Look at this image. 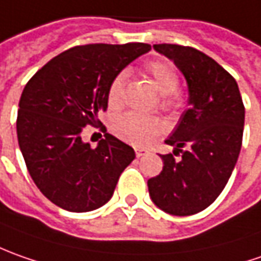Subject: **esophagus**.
I'll return each mask as SVG.
<instances>
[{"label": "esophagus", "mask_w": 261, "mask_h": 261, "mask_svg": "<svg viewBox=\"0 0 261 261\" xmlns=\"http://www.w3.org/2000/svg\"><path fill=\"white\" fill-rule=\"evenodd\" d=\"M148 151L146 148H136V154H137V158H141V156H144V154H147Z\"/></svg>", "instance_id": "esophagus-1"}]
</instances>
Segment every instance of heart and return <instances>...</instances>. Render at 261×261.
<instances>
[{
    "mask_svg": "<svg viewBox=\"0 0 261 261\" xmlns=\"http://www.w3.org/2000/svg\"><path fill=\"white\" fill-rule=\"evenodd\" d=\"M144 75L153 82L159 94L166 96L163 99L165 108H176L180 105V96L175 91L179 85V75L176 68L166 60H150L143 66ZM125 75L120 73L114 77L107 92V102L110 108H117L121 103ZM162 128L154 118H147L136 113L120 115L114 122V131L118 137L136 146H146Z\"/></svg>",
    "mask_w": 261,
    "mask_h": 261,
    "instance_id": "b5f03b06",
    "label": "heart"
}]
</instances>
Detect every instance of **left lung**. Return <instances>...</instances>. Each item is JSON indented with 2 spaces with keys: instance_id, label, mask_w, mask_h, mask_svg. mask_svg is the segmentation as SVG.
<instances>
[{
  "instance_id": "1",
  "label": "left lung",
  "mask_w": 261,
  "mask_h": 261,
  "mask_svg": "<svg viewBox=\"0 0 261 261\" xmlns=\"http://www.w3.org/2000/svg\"><path fill=\"white\" fill-rule=\"evenodd\" d=\"M170 59L188 84V105L170 137L173 154H160L163 170L147 180L154 205L186 217L208 208L222 192L237 163L244 130V105L236 79L199 50L153 44Z\"/></svg>"
}]
</instances>
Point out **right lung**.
Masks as SVG:
<instances>
[{
	"mask_svg": "<svg viewBox=\"0 0 261 261\" xmlns=\"http://www.w3.org/2000/svg\"><path fill=\"white\" fill-rule=\"evenodd\" d=\"M150 49L146 43L76 46L47 62L24 88L18 146L36 186L62 210L101 208L136 158L134 148L110 133L92 148L82 131L99 124L114 77Z\"/></svg>",
	"mask_w": 261,
	"mask_h": 261,
	"instance_id": "1",
	"label": "right lung"
}]
</instances>
